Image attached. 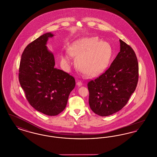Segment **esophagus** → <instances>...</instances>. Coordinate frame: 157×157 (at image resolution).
<instances>
[{"label": "esophagus", "instance_id": "34e87169", "mask_svg": "<svg viewBox=\"0 0 157 157\" xmlns=\"http://www.w3.org/2000/svg\"><path fill=\"white\" fill-rule=\"evenodd\" d=\"M77 86H82V81H81V80H78V82H77Z\"/></svg>", "mask_w": 157, "mask_h": 157}]
</instances>
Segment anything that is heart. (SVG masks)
Segmentation results:
<instances>
[{
  "label": "heart",
  "mask_w": 157,
  "mask_h": 157,
  "mask_svg": "<svg viewBox=\"0 0 157 157\" xmlns=\"http://www.w3.org/2000/svg\"><path fill=\"white\" fill-rule=\"evenodd\" d=\"M68 52L73 57H78L77 68L85 76L91 77L100 75L107 67L113 50L108 42L91 37L75 42L70 47ZM63 60L67 63L68 58L65 57Z\"/></svg>",
  "instance_id": "heart-1"
}]
</instances>
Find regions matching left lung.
Wrapping results in <instances>:
<instances>
[{
  "label": "left lung",
  "instance_id": "left-lung-1",
  "mask_svg": "<svg viewBox=\"0 0 157 157\" xmlns=\"http://www.w3.org/2000/svg\"><path fill=\"white\" fill-rule=\"evenodd\" d=\"M120 52L109 68L88 82L90 109L98 116H109L122 109L138 81V63L132 48L120 39Z\"/></svg>",
  "mask_w": 157,
  "mask_h": 157
}]
</instances>
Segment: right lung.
<instances>
[{
    "label": "right lung",
    "instance_id": "right-lung-1",
    "mask_svg": "<svg viewBox=\"0 0 157 157\" xmlns=\"http://www.w3.org/2000/svg\"><path fill=\"white\" fill-rule=\"evenodd\" d=\"M53 34L47 33L29 43L21 57L19 80L29 103L37 111L50 116L66 108L75 79L55 68L54 55L46 46Z\"/></svg>",
    "mask_w": 157,
    "mask_h": 157
}]
</instances>
